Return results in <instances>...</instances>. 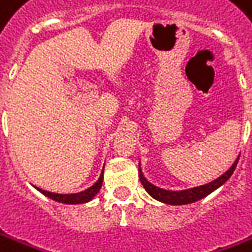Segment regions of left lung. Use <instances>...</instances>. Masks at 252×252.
I'll return each mask as SVG.
<instances>
[{"instance_id":"8db88e82","label":"left lung","mask_w":252,"mask_h":252,"mask_svg":"<svg viewBox=\"0 0 252 252\" xmlns=\"http://www.w3.org/2000/svg\"><path fill=\"white\" fill-rule=\"evenodd\" d=\"M239 157H240V154L237 156L236 161L232 163V166L225 173H222L220 177H217L216 180L210 181L207 184H203V186L188 188V189L172 191V189H163V188L157 187V186H154L153 183H150L143 176V172H142V168H140V162H139V179H140V183L143 184L144 189L156 200H159V202H162L165 205L172 206L189 205V203H193V202H198V200L203 199L207 195H210L213 191H216L217 188H220L222 184H225L228 181V179L232 176V173L235 172L237 161H239Z\"/></svg>"}]
</instances>
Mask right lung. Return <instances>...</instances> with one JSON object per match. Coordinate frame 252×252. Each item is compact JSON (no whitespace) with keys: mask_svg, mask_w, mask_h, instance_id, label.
I'll return each instance as SVG.
<instances>
[{"mask_svg":"<svg viewBox=\"0 0 252 252\" xmlns=\"http://www.w3.org/2000/svg\"><path fill=\"white\" fill-rule=\"evenodd\" d=\"M105 166V165H103ZM102 181H103V170L101 172V176L99 179L91 186L87 189H84L82 192L76 193H56L50 192V191H45L42 188L35 187L40 193H43L45 196L50 198V199L56 200V202H60V203H65V205H82V203H87L90 200L93 199L95 196L96 193L99 192V189L102 187Z\"/></svg>","mask_w":252,"mask_h":252,"instance_id":"1","label":"right lung"}]
</instances>
